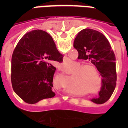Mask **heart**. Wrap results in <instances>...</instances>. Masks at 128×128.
Returning <instances> with one entry per match:
<instances>
[{
    "instance_id": "heart-1",
    "label": "heart",
    "mask_w": 128,
    "mask_h": 128,
    "mask_svg": "<svg viewBox=\"0 0 128 128\" xmlns=\"http://www.w3.org/2000/svg\"><path fill=\"white\" fill-rule=\"evenodd\" d=\"M71 62H66L64 63L65 66H70ZM78 68L75 73L72 75L73 82L75 86L80 88H83L88 90V92L91 94H96L100 88V75L96 68L91 65H85L78 63ZM98 78H96V77ZM98 80H97V79ZM98 83L99 85H97ZM98 87H96V86Z\"/></svg>"
}]
</instances>
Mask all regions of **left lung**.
I'll return each mask as SVG.
<instances>
[{"mask_svg":"<svg viewBox=\"0 0 128 128\" xmlns=\"http://www.w3.org/2000/svg\"><path fill=\"white\" fill-rule=\"evenodd\" d=\"M73 46L79 53L78 59L88 60L102 75V88L98 98L92 102L102 104L110 99L116 82L115 56L104 34L91 29H84L78 33Z\"/></svg>","mask_w":128,"mask_h":128,"instance_id":"obj_1","label":"left lung"}]
</instances>
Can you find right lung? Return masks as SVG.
<instances>
[{"instance_id": "1", "label": "right lung", "mask_w": 128, "mask_h": 128, "mask_svg": "<svg viewBox=\"0 0 128 128\" xmlns=\"http://www.w3.org/2000/svg\"><path fill=\"white\" fill-rule=\"evenodd\" d=\"M52 37L42 30H34L22 37L12 58L11 80L14 90L24 102L36 104L56 95L53 91L54 62H62Z\"/></svg>"}]
</instances>
